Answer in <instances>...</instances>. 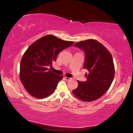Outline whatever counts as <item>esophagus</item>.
<instances>
[{
	"label": "esophagus",
	"instance_id": "34e87169",
	"mask_svg": "<svg viewBox=\"0 0 133 133\" xmlns=\"http://www.w3.org/2000/svg\"><path fill=\"white\" fill-rule=\"evenodd\" d=\"M64 79H65V80H66V81H69L71 78L66 77H64Z\"/></svg>",
	"mask_w": 133,
	"mask_h": 133
}]
</instances>
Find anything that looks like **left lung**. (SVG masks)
<instances>
[{
    "instance_id": "8db88e82",
    "label": "left lung",
    "mask_w": 133,
    "mask_h": 133,
    "mask_svg": "<svg viewBox=\"0 0 133 133\" xmlns=\"http://www.w3.org/2000/svg\"><path fill=\"white\" fill-rule=\"evenodd\" d=\"M74 47L84 52L83 68L87 70V73L85 75L87 81H78V87L72 92L82 101H95L105 94L114 80L112 56L101 43L92 39L78 42Z\"/></svg>"
}]
</instances>
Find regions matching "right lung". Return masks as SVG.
Returning <instances> with one entry per match:
<instances>
[{"instance_id": "obj_1", "label": "right lung", "mask_w": 133, "mask_h": 133, "mask_svg": "<svg viewBox=\"0 0 133 133\" xmlns=\"http://www.w3.org/2000/svg\"><path fill=\"white\" fill-rule=\"evenodd\" d=\"M74 43L48 35L28 48L21 61L20 80L31 96L42 98L55 91L63 76L55 74L48 68L56 62L61 51Z\"/></svg>"}]
</instances>
